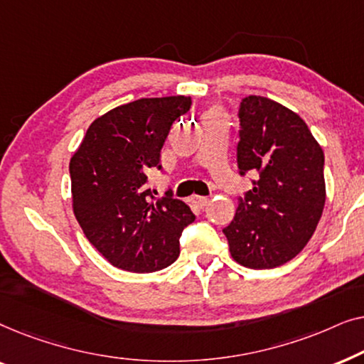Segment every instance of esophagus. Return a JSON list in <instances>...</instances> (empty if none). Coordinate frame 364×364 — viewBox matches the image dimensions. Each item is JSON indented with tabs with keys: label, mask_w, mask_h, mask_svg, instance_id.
Here are the masks:
<instances>
[{
	"label": "esophagus",
	"mask_w": 364,
	"mask_h": 364,
	"mask_svg": "<svg viewBox=\"0 0 364 364\" xmlns=\"http://www.w3.org/2000/svg\"><path fill=\"white\" fill-rule=\"evenodd\" d=\"M191 202H192L193 207L203 208L208 203V198L207 197H202V196H192L191 197Z\"/></svg>",
	"instance_id": "esophagus-1"
}]
</instances>
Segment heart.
Here are the masks:
<instances>
[{"label":"heart","mask_w":364,"mask_h":364,"mask_svg":"<svg viewBox=\"0 0 364 364\" xmlns=\"http://www.w3.org/2000/svg\"><path fill=\"white\" fill-rule=\"evenodd\" d=\"M210 114H215V112H210Z\"/></svg>","instance_id":"obj_1"}]
</instances>
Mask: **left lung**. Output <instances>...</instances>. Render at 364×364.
Listing matches in <instances>:
<instances>
[{"label":"left lung","instance_id":"obj_1","mask_svg":"<svg viewBox=\"0 0 364 364\" xmlns=\"http://www.w3.org/2000/svg\"><path fill=\"white\" fill-rule=\"evenodd\" d=\"M238 171L258 181L238 198L223 228L233 260L253 270L275 268L300 253L326 200L325 154L296 112L262 96L240 102Z\"/></svg>","mask_w":364,"mask_h":364}]
</instances>
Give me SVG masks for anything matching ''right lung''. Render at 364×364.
I'll return each mask as SVG.
<instances>
[{"label":"right lung","instance_id":"1","mask_svg":"<svg viewBox=\"0 0 364 364\" xmlns=\"http://www.w3.org/2000/svg\"><path fill=\"white\" fill-rule=\"evenodd\" d=\"M191 97H144L122 104L89 126L69 162L73 210L96 250L121 270L147 273L177 260L183 228L196 220L171 192L156 198L147 173L161 168L172 124Z\"/></svg>","mask_w":364,"mask_h":364}]
</instances>
